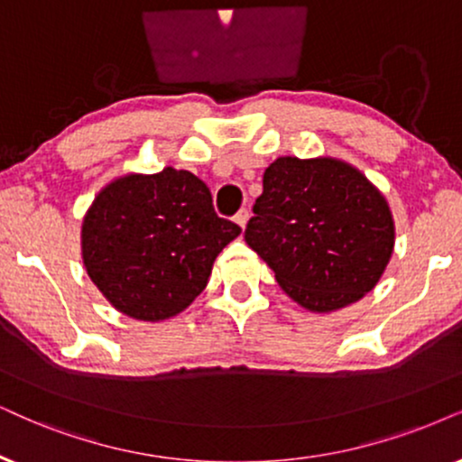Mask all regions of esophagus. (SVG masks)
Masks as SVG:
<instances>
[{
  "mask_svg": "<svg viewBox=\"0 0 462 462\" xmlns=\"http://www.w3.org/2000/svg\"><path fill=\"white\" fill-rule=\"evenodd\" d=\"M235 221H236V224H238V226H241V227H243V230H245V226H247V221H249V211H247V208H241V211H238V213H236V217H235Z\"/></svg>",
  "mask_w": 462,
  "mask_h": 462,
  "instance_id": "34e87169",
  "label": "esophagus"
}]
</instances>
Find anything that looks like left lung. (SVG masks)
I'll list each match as a JSON object with an SVG mask.
<instances>
[{"label":"left lung","mask_w":462,"mask_h":462,"mask_svg":"<svg viewBox=\"0 0 462 462\" xmlns=\"http://www.w3.org/2000/svg\"><path fill=\"white\" fill-rule=\"evenodd\" d=\"M245 241L291 300L330 313L375 288L394 251L388 200L337 157H277Z\"/></svg>","instance_id":"1"}]
</instances>
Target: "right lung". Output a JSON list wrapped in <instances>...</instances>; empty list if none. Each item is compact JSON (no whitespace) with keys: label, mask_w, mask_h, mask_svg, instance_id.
Returning a JSON list of instances; mask_svg holds the SVG:
<instances>
[{"label":"right lung","mask_w":462,"mask_h":462,"mask_svg":"<svg viewBox=\"0 0 462 462\" xmlns=\"http://www.w3.org/2000/svg\"><path fill=\"white\" fill-rule=\"evenodd\" d=\"M241 227L217 217L211 189L189 171L130 172L100 189L80 227L85 271L116 311L162 322L185 311Z\"/></svg>","instance_id":"1"}]
</instances>
